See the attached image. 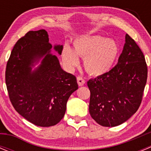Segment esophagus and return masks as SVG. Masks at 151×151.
<instances>
[{
    "mask_svg": "<svg viewBox=\"0 0 151 151\" xmlns=\"http://www.w3.org/2000/svg\"><path fill=\"white\" fill-rule=\"evenodd\" d=\"M77 82H78V84L79 86H82V85H85V79L82 78V77L78 76L77 77Z\"/></svg>",
    "mask_w": 151,
    "mask_h": 151,
    "instance_id": "esophagus-1",
    "label": "esophagus"
}]
</instances>
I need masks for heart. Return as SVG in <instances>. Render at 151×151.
Here are the masks:
<instances>
[{"label": "heart", "mask_w": 151, "mask_h": 151, "mask_svg": "<svg viewBox=\"0 0 151 151\" xmlns=\"http://www.w3.org/2000/svg\"><path fill=\"white\" fill-rule=\"evenodd\" d=\"M119 46L114 40L99 35L85 36L75 40L73 50L65 45L62 60L66 66L73 69L79 63L78 57L84 58L85 70L93 76H101L110 71L119 54Z\"/></svg>", "instance_id": "obj_1"}]
</instances>
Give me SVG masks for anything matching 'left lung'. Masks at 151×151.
Listing matches in <instances>:
<instances>
[{
	"label": "left lung",
	"instance_id": "8db88e82",
	"mask_svg": "<svg viewBox=\"0 0 151 151\" xmlns=\"http://www.w3.org/2000/svg\"><path fill=\"white\" fill-rule=\"evenodd\" d=\"M147 78L145 56L126 34L116 65L108 73L88 82L91 116L105 127H114L127 121L141 105Z\"/></svg>",
	"mask_w": 151,
	"mask_h": 151
}]
</instances>
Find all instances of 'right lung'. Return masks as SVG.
<instances>
[{
  "instance_id": "1",
  "label": "right lung",
  "mask_w": 151,
  "mask_h": 151,
  "mask_svg": "<svg viewBox=\"0 0 151 151\" xmlns=\"http://www.w3.org/2000/svg\"><path fill=\"white\" fill-rule=\"evenodd\" d=\"M45 29L29 31L13 47L6 63L5 80L14 109L30 122L41 127L57 125L63 118L69 97L78 89L76 78L61 68L50 53ZM61 54L63 45H54ZM42 58L33 71L32 66Z\"/></svg>"
}]
</instances>
